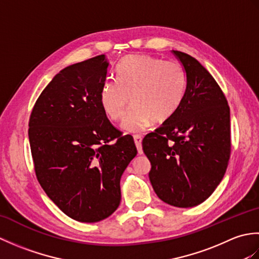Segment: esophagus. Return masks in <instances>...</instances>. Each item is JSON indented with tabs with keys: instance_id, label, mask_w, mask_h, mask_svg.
Returning <instances> with one entry per match:
<instances>
[{
	"instance_id": "esophagus-1",
	"label": "esophagus",
	"mask_w": 259,
	"mask_h": 259,
	"mask_svg": "<svg viewBox=\"0 0 259 259\" xmlns=\"http://www.w3.org/2000/svg\"><path fill=\"white\" fill-rule=\"evenodd\" d=\"M134 140H135V144H136L137 149H138V153H139V155H142V153H144V151H142V146H141L142 138H141L140 136H135L134 137Z\"/></svg>"
}]
</instances>
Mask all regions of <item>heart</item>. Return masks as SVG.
Here are the masks:
<instances>
[{
	"label": "heart",
	"mask_w": 259,
	"mask_h": 259,
	"mask_svg": "<svg viewBox=\"0 0 259 259\" xmlns=\"http://www.w3.org/2000/svg\"><path fill=\"white\" fill-rule=\"evenodd\" d=\"M187 90L183 65L152 56H128L118 68V80L108 79L101 89V106L108 117L120 120L130 134L145 131L152 122H163L177 111Z\"/></svg>",
	"instance_id": "heart-1"
}]
</instances>
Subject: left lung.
Returning a JSON list of instances; mask_svg holds the SVG:
<instances>
[{
	"label": "left lung",
	"instance_id": "left-lung-1",
	"mask_svg": "<svg viewBox=\"0 0 259 259\" xmlns=\"http://www.w3.org/2000/svg\"><path fill=\"white\" fill-rule=\"evenodd\" d=\"M187 75L183 102L160 128L142 140L151 163L149 179L162 201L199 205L221 184L230 156V111L212 75L180 51H171Z\"/></svg>",
	"mask_w": 259,
	"mask_h": 259
}]
</instances>
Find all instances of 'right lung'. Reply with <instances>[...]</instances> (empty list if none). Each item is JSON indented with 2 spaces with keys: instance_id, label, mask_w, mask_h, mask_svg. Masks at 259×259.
I'll return each mask as SVG.
<instances>
[{
  "instance_id": "obj_1",
  "label": "right lung",
  "mask_w": 259,
  "mask_h": 259,
  "mask_svg": "<svg viewBox=\"0 0 259 259\" xmlns=\"http://www.w3.org/2000/svg\"><path fill=\"white\" fill-rule=\"evenodd\" d=\"M108 70L104 54L64 68L42 91L29 122L38 183L81 223L100 222L115 211L121 176L137 155L134 139L121 136L101 106Z\"/></svg>"
}]
</instances>
